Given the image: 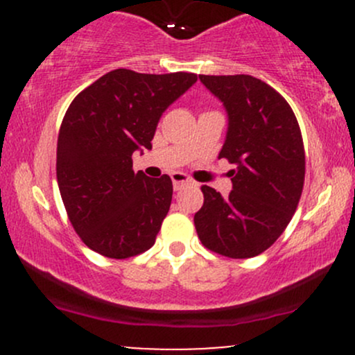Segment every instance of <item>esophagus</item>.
<instances>
[{
    "instance_id": "1",
    "label": "esophagus",
    "mask_w": 355,
    "mask_h": 355,
    "mask_svg": "<svg viewBox=\"0 0 355 355\" xmlns=\"http://www.w3.org/2000/svg\"><path fill=\"white\" fill-rule=\"evenodd\" d=\"M172 182H173V189L180 190L183 185L191 183V178L189 177V175H185L182 172H175V173H172Z\"/></svg>"
}]
</instances>
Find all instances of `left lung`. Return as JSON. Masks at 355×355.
Wrapping results in <instances>:
<instances>
[{
  "label": "left lung",
  "instance_id": "left-lung-1",
  "mask_svg": "<svg viewBox=\"0 0 355 355\" xmlns=\"http://www.w3.org/2000/svg\"><path fill=\"white\" fill-rule=\"evenodd\" d=\"M198 78L229 113L218 158L235 170L229 197L202 187L195 229L215 254L250 259L266 252L294 217L305 177L302 133L291 105L266 81L250 75Z\"/></svg>",
  "mask_w": 355,
  "mask_h": 355
}]
</instances>
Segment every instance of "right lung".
Wrapping results in <instances>:
<instances>
[{"instance_id":"add662e5","label":"right lung","mask_w":355,"mask_h":355,"mask_svg":"<svg viewBox=\"0 0 355 355\" xmlns=\"http://www.w3.org/2000/svg\"><path fill=\"white\" fill-rule=\"evenodd\" d=\"M197 81L195 73L148 75L118 68L76 95L64 113L56 178L73 229L108 259L144 254L172 203L168 175L133 172L135 150L152 148L162 113Z\"/></svg>"}]
</instances>
